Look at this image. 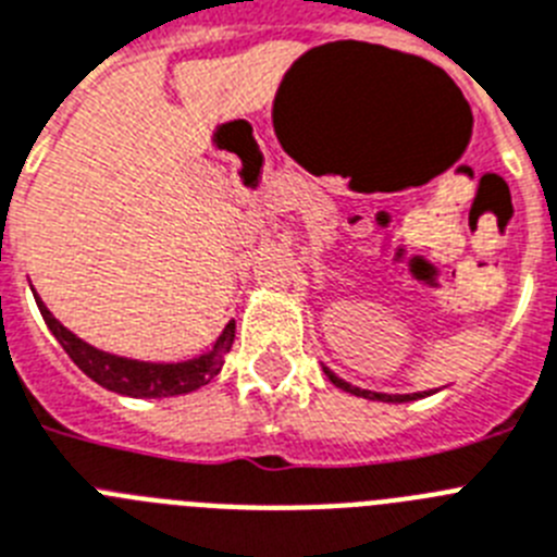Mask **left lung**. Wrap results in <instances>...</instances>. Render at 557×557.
<instances>
[{"mask_svg": "<svg viewBox=\"0 0 557 557\" xmlns=\"http://www.w3.org/2000/svg\"><path fill=\"white\" fill-rule=\"evenodd\" d=\"M325 372H327V379H331L333 384L338 386V389H345V393H350V395H359V398L386 400V404H404V400H418V398H423V393H412V395H384V393H370V389H361V386H352V384H347V381H342V379H338V375H333V372L327 370V367H325Z\"/></svg>", "mask_w": 557, "mask_h": 557, "instance_id": "obj_1", "label": "left lung"}]
</instances>
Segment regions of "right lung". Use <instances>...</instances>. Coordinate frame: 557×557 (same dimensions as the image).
I'll return each instance as SVG.
<instances>
[{"label": "right lung", "instance_id": "obj_1", "mask_svg": "<svg viewBox=\"0 0 557 557\" xmlns=\"http://www.w3.org/2000/svg\"><path fill=\"white\" fill-rule=\"evenodd\" d=\"M38 311L45 317L47 327L52 336L61 342L72 361L89 375L91 381H98L100 386L111 389V393L132 395V398H171V395H185L198 389V386L210 384L221 372L224 356L230 352L232 342H235V322L224 327L219 342L212 345L210 352L198 356L190 361H176V364H151V361H134L123 359V356H111V352L98 350V347L86 345L84 338H77L75 333L66 331L36 297Z\"/></svg>", "mask_w": 557, "mask_h": 557}]
</instances>
